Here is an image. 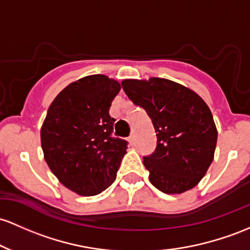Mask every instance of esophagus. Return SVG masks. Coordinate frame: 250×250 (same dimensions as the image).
I'll list each match as a JSON object with an SVG mask.
<instances>
[{
  "instance_id": "1",
  "label": "esophagus",
  "mask_w": 250,
  "mask_h": 250,
  "mask_svg": "<svg viewBox=\"0 0 250 250\" xmlns=\"http://www.w3.org/2000/svg\"><path fill=\"white\" fill-rule=\"evenodd\" d=\"M134 140H136V136H134V134L132 133L130 137H128V142H130V144H133Z\"/></svg>"
}]
</instances>
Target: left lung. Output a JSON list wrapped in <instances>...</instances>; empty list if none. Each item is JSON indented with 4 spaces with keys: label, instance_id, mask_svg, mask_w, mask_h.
Returning a JSON list of instances; mask_svg holds the SVG:
<instances>
[{
    "label": "left lung",
    "instance_id": "1",
    "mask_svg": "<svg viewBox=\"0 0 250 250\" xmlns=\"http://www.w3.org/2000/svg\"><path fill=\"white\" fill-rule=\"evenodd\" d=\"M122 86L155 127L156 150L144 157L152 186L169 195L197 186L214 159L217 143L208 105L190 88L163 78L126 79Z\"/></svg>",
    "mask_w": 250,
    "mask_h": 250
}]
</instances>
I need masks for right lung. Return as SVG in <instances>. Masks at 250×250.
I'll return each mask as SVG.
<instances>
[{"instance_id": "obj_1", "label": "right lung", "mask_w": 250, "mask_h": 250, "mask_svg": "<svg viewBox=\"0 0 250 250\" xmlns=\"http://www.w3.org/2000/svg\"><path fill=\"white\" fill-rule=\"evenodd\" d=\"M120 83L103 74L69 83L50 104L41 127V146L49 169L81 196L98 195L116 181L127 142L114 138L112 100Z\"/></svg>"}]
</instances>
